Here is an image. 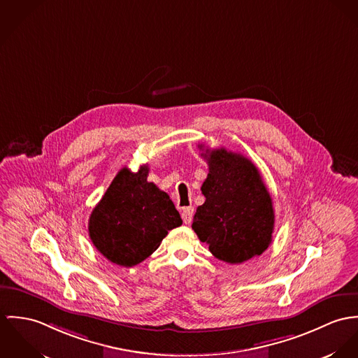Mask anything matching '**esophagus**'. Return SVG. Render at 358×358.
Segmentation results:
<instances>
[{
    "label": "esophagus",
    "instance_id": "34e87169",
    "mask_svg": "<svg viewBox=\"0 0 358 358\" xmlns=\"http://www.w3.org/2000/svg\"><path fill=\"white\" fill-rule=\"evenodd\" d=\"M181 217H182V221L184 224H191L192 221V217H194V208L192 207H184L182 211H181Z\"/></svg>",
    "mask_w": 358,
    "mask_h": 358
}]
</instances>
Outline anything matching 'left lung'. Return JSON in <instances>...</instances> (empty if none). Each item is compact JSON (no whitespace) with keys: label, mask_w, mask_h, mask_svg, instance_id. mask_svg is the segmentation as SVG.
Here are the masks:
<instances>
[{"label":"left lung","mask_w":358,"mask_h":358,"mask_svg":"<svg viewBox=\"0 0 358 358\" xmlns=\"http://www.w3.org/2000/svg\"><path fill=\"white\" fill-rule=\"evenodd\" d=\"M201 157L208 163L200 188L206 200L196 208L192 229L220 261L241 264L261 255L272 241L275 211L259 170L225 148L206 150Z\"/></svg>","instance_id":"1"}]
</instances>
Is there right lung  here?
<instances>
[{"instance_id":"right-lung-1","label":"right lung","mask_w":358,"mask_h":358,"mask_svg":"<svg viewBox=\"0 0 358 358\" xmlns=\"http://www.w3.org/2000/svg\"><path fill=\"white\" fill-rule=\"evenodd\" d=\"M148 166L118 171L89 218V236L113 264L131 268L148 258L182 220L171 199L147 181Z\"/></svg>"}]
</instances>
